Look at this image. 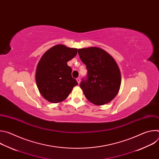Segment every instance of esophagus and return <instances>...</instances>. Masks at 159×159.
<instances>
[{
	"mask_svg": "<svg viewBox=\"0 0 159 159\" xmlns=\"http://www.w3.org/2000/svg\"><path fill=\"white\" fill-rule=\"evenodd\" d=\"M77 82H78V84H79L80 83V78H77Z\"/></svg>",
	"mask_w": 159,
	"mask_h": 159,
	"instance_id": "esophagus-1",
	"label": "esophagus"
}]
</instances>
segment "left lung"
<instances>
[{
  "mask_svg": "<svg viewBox=\"0 0 159 159\" xmlns=\"http://www.w3.org/2000/svg\"><path fill=\"white\" fill-rule=\"evenodd\" d=\"M82 61L86 65L87 78L80 84L85 98L97 106L109 103L118 94L121 82L119 66L107 52L99 47L80 48Z\"/></svg>",
  "mask_w": 159,
  "mask_h": 159,
  "instance_id": "left-lung-1",
  "label": "left lung"
}]
</instances>
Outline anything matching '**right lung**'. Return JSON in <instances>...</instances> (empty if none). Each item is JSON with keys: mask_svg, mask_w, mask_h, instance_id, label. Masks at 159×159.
I'll use <instances>...</instances> for the list:
<instances>
[{"mask_svg": "<svg viewBox=\"0 0 159 159\" xmlns=\"http://www.w3.org/2000/svg\"><path fill=\"white\" fill-rule=\"evenodd\" d=\"M77 48L57 44L45 52L36 70V82L41 96L48 101L58 103L64 101L78 85L72 77V69L67 62L74 58Z\"/></svg>", "mask_w": 159, "mask_h": 159, "instance_id": "1", "label": "right lung"}]
</instances>
